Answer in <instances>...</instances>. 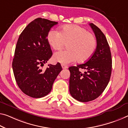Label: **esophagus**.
I'll use <instances>...</instances> for the list:
<instances>
[{
    "instance_id": "obj_1",
    "label": "esophagus",
    "mask_w": 128,
    "mask_h": 128,
    "mask_svg": "<svg viewBox=\"0 0 128 128\" xmlns=\"http://www.w3.org/2000/svg\"><path fill=\"white\" fill-rule=\"evenodd\" d=\"M62 69H66V68H68V66H66V65H64V64H62Z\"/></svg>"
}]
</instances>
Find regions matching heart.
<instances>
[{
  "mask_svg": "<svg viewBox=\"0 0 128 128\" xmlns=\"http://www.w3.org/2000/svg\"><path fill=\"white\" fill-rule=\"evenodd\" d=\"M47 40L50 46L60 50L68 44L67 50L56 52L53 60L62 64H68L78 60L86 62L92 57L96 50L97 42L94 35L86 28L74 24H67L61 28L60 32L51 30Z\"/></svg>",
  "mask_w": 128,
  "mask_h": 128,
  "instance_id": "1",
  "label": "heart"
}]
</instances>
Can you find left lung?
<instances>
[{
  "label": "left lung",
  "instance_id": "left-lung-1",
  "mask_svg": "<svg viewBox=\"0 0 128 128\" xmlns=\"http://www.w3.org/2000/svg\"><path fill=\"white\" fill-rule=\"evenodd\" d=\"M96 38L97 46L92 57L84 64L69 68L70 92L80 102H88L100 96L110 80L112 60L106 37L100 28L90 23ZM79 69H85L82 73Z\"/></svg>",
  "mask_w": 128,
  "mask_h": 128
}]
</instances>
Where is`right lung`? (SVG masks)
<instances>
[{
	"instance_id": "1",
	"label": "right lung",
	"mask_w": 128,
	"mask_h": 128,
	"mask_svg": "<svg viewBox=\"0 0 128 128\" xmlns=\"http://www.w3.org/2000/svg\"><path fill=\"white\" fill-rule=\"evenodd\" d=\"M58 23L37 18L24 28L17 42L12 62L14 76L22 92L33 98L47 95L62 70L59 62L48 64L45 70L40 68L52 55L47 36Z\"/></svg>"
}]
</instances>
